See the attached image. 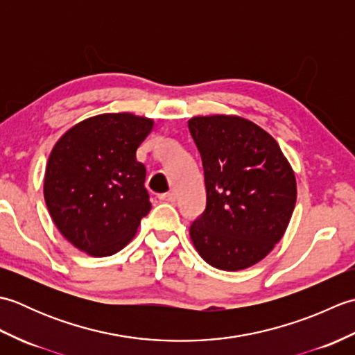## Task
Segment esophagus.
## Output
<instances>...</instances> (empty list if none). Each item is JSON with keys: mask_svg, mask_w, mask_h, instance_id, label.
<instances>
[{"mask_svg": "<svg viewBox=\"0 0 355 355\" xmlns=\"http://www.w3.org/2000/svg\"><path fill=\"white\" fill-rule=\"evenodd\" d=\"M158 198L164 202H175V193H172V192L162 193V195H158Z\"/></svg>", "mask_w": 355, "mask_h": 355, "instance_id": "esophagus-1", "label": "esophagus"}]
</instances>
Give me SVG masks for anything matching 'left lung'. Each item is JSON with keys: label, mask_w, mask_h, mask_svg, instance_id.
Listing matches in <instances>:
<instances>
[{"label": "left lung", "mask_w": 355, "mask_h": 355, "mask_svg": "<svg viewBox=\"0 0 355 355\" xmlns=\"http://www.w3.org/2000/svg\"><path fill=\"white\" fill-rule=\"evenodd\" d=\"M206 184V210L189 235L209 266L245 270L273 250L297 198L296 175L282 149L241 116H195L187 122Z\"/></svg>", "instance_id": "left-lung-1"}]
</instances>
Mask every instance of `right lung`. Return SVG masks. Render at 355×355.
I'll return each instance as SVG.
<instances>
[{
  "instance_id": "right-lung-1",
  "label": "right lung",
  "mask_w": 355,
  "mask_h": 355,
  "mask_svg": "<svg viewBox=\"0 0 355 355\" xmlns=\"http://www.w3.org/2000/svg\"><path fill=\"white\" fill-rule=\"evenodd\" d=\"M154 120L105 112L65 131L53 146L44 175V200L61 235L94 258L130 244L150 210L146 168L137 162Z\"/></svg>"
}]
</instances>
